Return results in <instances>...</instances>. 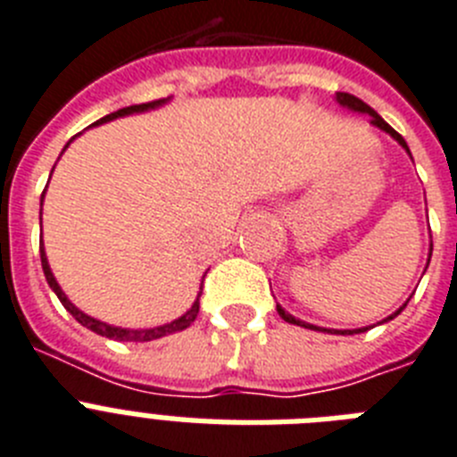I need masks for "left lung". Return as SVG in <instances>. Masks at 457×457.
Masks as SVG:
<instances>
[{
  "label": "left lung",
  "mask_w": 457,
  "mask_h": 457,
  "mask_svg": "<svg viewBox=\"0 0 457 457\" xmlns=\"http://www.w3.org/2000/svg\"><path fill=\"white\" fill-rule=\"evenodd\" d=\"M336 103L340 107H345V110H350V112H359V114H369L370 117V124L376 126V129H380V131H385L387 133V136H392V138L396 140V143L402 145L403 150L409 152L411 154V150H409V145H406V140L402 138V136H399V133L395 131V129H392V126L387 124V121L383 120V117H380V114L376 112V110H373V107H369L366 105V103H363V100H359L357 96H350V94H336ZM413 159V157H411ZM429 258H432V244H429ZM429 265V262H428ZM425 270H428V267H425ZM411 300V298H409ZM409 300H406V303H403L402 307H399V310H396V312H392L389 314L387 319H383V321H378V324H387L389 319H395L396 314H402V310L406 305H409ZM277 312H279V317L284 319V321H288V324H295V326H303V328H310V331H321V333H336V336H354V333H363V331H369L370 326H363V328H345V331H336V328H321V326H314V324H307V321H300V319H295L293 317V314H288L287 310H284V307L281 305H277Z\"/></svg>",
  "instance_id": "left-lung-1"
}]
</instances>
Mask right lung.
<instances>
[{
	"label": "right lung",
	"instance_id": "add662e5",
	"mask_svg": "<svg viewBox=\"0 0 457 457\" xmlns=\"http://www.w3.org/2000/svg\"><path fill=\"white\" fill-rule=\"evenodd\" d=\"M169 100L170 98H162V100H152V103H143V105L121 107V110H117V112L105 114L103 120L94 121V126L107 124V121L120 120V117H129V114H140V112H147V110H157V107L166 105ZM72 140H70V143H72ZM70 143L62 147V152L68 150ZM62 152H61V154H62ZM51 173H54V170H51ZM44 195H46V190L42 192V204H44ZM39 253H42L44 277H46L51 291H54L55 295H58V300L62 303V307H65V310H68V312L72 314V317L77 319L81 326H87V328H91V331L98 333V336H103V337H110V340H120V343H150V340H157V337H164V336H170V333L185 331V328H187V326L195 321L196 314H199V298H202V287H199V293H196V298H195V303H192L190 310H187L183 317H178V319H173V321H169V324L154 326V328H121V326L105 324V321H100V319L88 317L87 312H81L79 307H74V303H70V298L65 295V291L61 288V284L55 281L54 272H51V265H48V261H46V251H44V239L39 241ZM202 284H204V281H202Z\"/></svg>",
	"mask_w": 457,
	"mask_h": 457
}]
</instances>
